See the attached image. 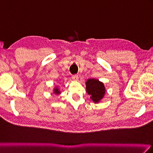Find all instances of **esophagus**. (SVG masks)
Wrapping results in <instances>:
<instances>
[{
	"instance_id": "1",
	"label": "esophagus",
	"mask_w": 153,
	"mask_h": 153,
	"mask_svg": "<svg viewBox=\"0 0 153 153\" xmlns=\"http://www.w3.org/2000/svg\"><path fill=\"white\" fill-rule=\"evenodd\" d=\"M71 78H72V79L74 81H77L79 79V77L77 75H74V76H72V77H71Z\"/></svg>"
}]
</instances>
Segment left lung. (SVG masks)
I'll return each instance as SVG.
<instances>
[{
	"label": "left lung",
	"mask_w": 153,
	"mask_h": 153,
	"mask_svg": "<svg viewBox=\"0 0 153 153\" xmlns=\"http://www.w3.org/2000/svg\"><path fill=\"white\" fill-rule=\"evenodd\" d=\"M86 91L90 95L91 100L95 103H97L102 100L105 94L104 84L99 79H89L85 82Z\"/></svg>",
	"instance_id": "8db88e82"
}]
</instances>
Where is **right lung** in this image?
<instances>
[{
	"mask_svg": "<svg viewBox=\"0 0 153 153\" xmlns=\"http://www.w3.org/2000/svg\"><path fill=\"white\" fill-rule=\"evenodd\" d=\"M53 93H54V94L56 95H59V94H60L61 92L58 88H55L54 89H53Z\"/></svg>",
	"mask_w": 153,
	"mask_h": 153,
	"instance_id": "add662e5",
	"label": "right lung"
}]
</instances>
